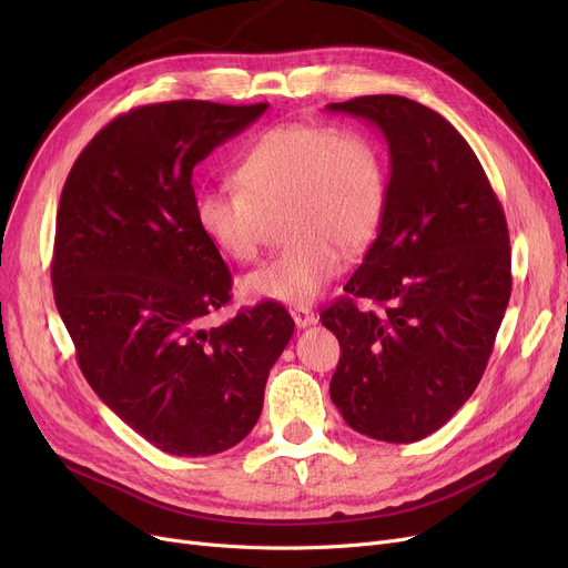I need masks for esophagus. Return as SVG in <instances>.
Masks as SVG:
<instances>
[{
    "instance_id": "esophagus-1",
    "label": "esophagus",
    "mask_w": 568,
    "mask_h": 568,
    "mask_svg": "<svg viewBox=\"0 0 568 568\" xmlns=\"http://www.w3.org/2000/svg\"><path fill=\"white\" fill-rule=\"evenodd\" d=\"M290 313H292L294 324L300 326V329H306V326H311V324H315V322H317L315 313H313L311 308H306V306H294Z\"/></svg>"
}]
</instances>
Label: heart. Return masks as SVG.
Wrapping results in <instances>:
<instances>
[{"mask_svg": "<svg viewBox=\"0 0 568 568\" xmlns=\"http://www.w3.org/2000/svg\"><path fill=\"white\" fill-rule=\"evenodd\" d=\"M232 186L200 189L197 230L219 253L255 260L268 219L283 212L290 244L239 281L248 300L292 306L315 302L377 232L386 172L377 146L356 131L281 124L264 131L239 159Z\"/></svg>", "mask_w": 568, "mask_h": 568, "instance_id": "1", "label": "heart"}]
</instances>
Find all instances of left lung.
Returning <instances> with one entry per match:
<instances>
[{
  "mask_svg": "<svg viewBox=\"0 0 568 568\" xmlns=\"http://www.w3.org/2000/svg\"><path fill=\"white\" fill-rule=\"evenodd\" d=\"M326 110L366 119L389 146L377 239L320 313L341 343L329 394L356 433L409 444L449 422L488 366L511 296L509 230L479 159L435 110L394 94Z\"/></svg>",
  "mask_w": 568,
  "mask_h": 568,
  "instance_id": "left-lung-1",
  "label": "left lung"
}]
</instances>
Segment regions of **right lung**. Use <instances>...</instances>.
I'll list each match as a JSON object with an SVG mask.
<instances>
[{"instance_id":"obj_1","label":"right lung","mask_w":568,"mask_h":568,"mask_svg":"<svg viewBox=\"0 0 568 568\" xmlns=\"http://www.w3.org/2000/svg\"><path fill=\"white\" fill-rule=\"evenodd\" d=\"M142 105L99 131L57 209L54 304L97 396L172 456H214L260 419L294 320L276 302L206 329L232 274L193 216V168L266 110Z\"/></svg>"}]
</instances>
